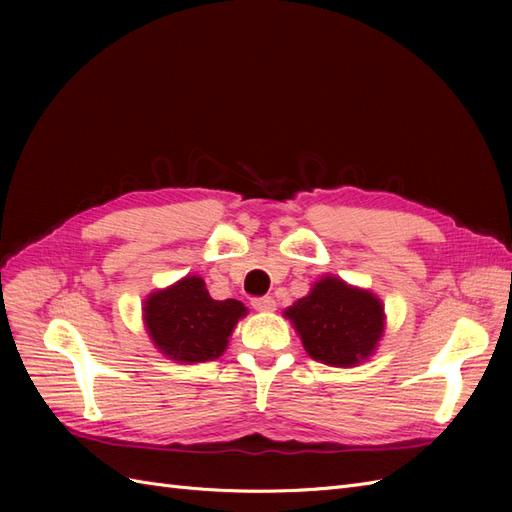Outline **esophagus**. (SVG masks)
Instances as JSON below:
<instances>
[{
    "instance_id": "esophagus-1",
    "label": "esophagus",
    "mask_w": 512,
    "mask_h": 512,
    "mask_svg": "<svg viewBox=\"0 0 512 512\" xmlns=\"http://www.w3.org/2000/svg\"><path fill=\"white\" fill-rule=\"evenodd\" d=\"M252 305H254V309H258V312H273L275 299L273 297H258V299H252Z\"/></svg>"
}]
</instances>
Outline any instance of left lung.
<instances>
[{
    "label": "left lung",
    "instance_id": "8db88e82",
    "mask_svg": "<svg viewBox=\"0 0 512 512\" xmlns=\"http://www.w3.org/2000/svg\"><path fill=\"white\" fill-rule=\"evenodd\" d=\"M284 316L299 333L305 352L333 367L363 363L384 333V305L376 294L333 275L318 280Z\"/></svg>",
    "mask_w": 512,
    "mask_h": 512
}]
</instances>
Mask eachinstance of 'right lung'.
Returning <instances> with one entry per match:
<instances>
[{
	"instance_id": "right-lung-1",
	"label": "right lung",
	"mask_w": 512,
	"mask_h": 512,
	"mask_svg": "<svg viewBox=\"0 0 512 512\" xmlns=\"http://www.w3.org/2000/svg\"><path fill=\"white\" fill-rule=\"evenodd\" d=\"M245 314L247 307L237 299H211L198 275H185L177 284L151 292L143 307L153 346L179 363L218 359Z\"/></svg>"
}]
</instances>
